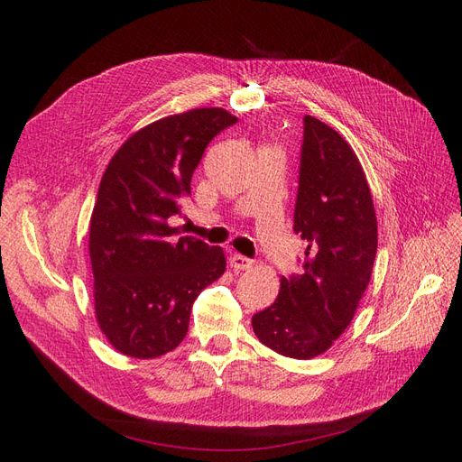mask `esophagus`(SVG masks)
<instances>
[{"mask_svg": "<svg viewBox=\"0 0 462 462\" xmlns=\"http://www.w3.org/2000/svg\"><path fill=\"white\" fill-rule=\"evenodd\" d=\"M230 265L236 270V272H244V270H249L253 265V260L244 256V254H234L230 256Z\"/></svg>", "mask_w": 462, "mask_h": 462, "instance_id": "1", "label": "esophagus"}]
</instances>
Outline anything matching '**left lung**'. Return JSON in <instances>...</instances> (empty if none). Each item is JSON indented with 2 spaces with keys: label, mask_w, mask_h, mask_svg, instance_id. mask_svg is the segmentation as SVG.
Segmentation results:
<instances>
[{
  "label": "left lung",
  "mask_w": 462,
  "mask_h": 462,
  "mask_svg": "<svg viewBox=\"0 0 462 462\" xmlns=\"http://www.w3.org/2000/svg\"><path fill=\"white\" fill-rule=\"evenodd\" d=\"M294 232L307 241L301 272L281 279L277 300L253 317L258 341L294 359L326 352L354 319L378 245L365 172L346 140L303 117Z\"/></svg>",
  "instance_id": "left-lung-1"
}]
</instances>
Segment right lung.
Returning a JSON list of instances; mask_svg holds the SVG:
<instances>
[{
    "label": "right lung",
    "instance_id": "obj_1",
    "mask_svg": "<svg viewBox=\"0 0 462 462\" xmlns=\"http://www.w3.org/2000/svg\"><path fill=\"white\" fill-rule=\"evenodd\" d=\"M237 117L197 108L134 133L112 157L89 221L95 312L110 345L150 359L187 335L190 307L226 270L221 247L180 236L190 178L208 143Z\"/></svg>",
    "mask_w": 462,
    "mask_h": 462
}]
</instances>
